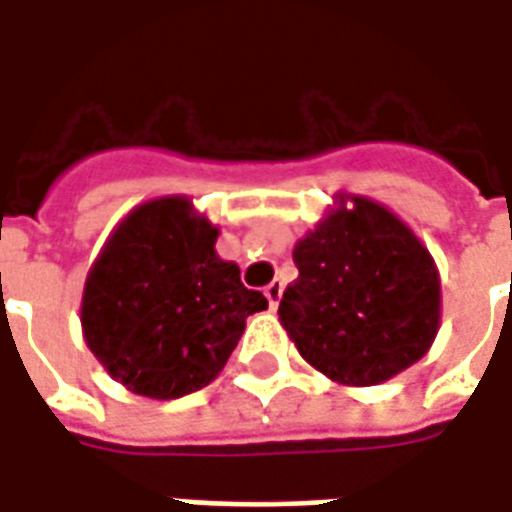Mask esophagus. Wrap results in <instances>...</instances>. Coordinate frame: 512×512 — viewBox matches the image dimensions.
Listing matches in <instances>:
<instances>
[{
  "label": "esophagus",
  "mask_w": 512,
  "mask_h": 512,
  "mask_svg": "<svg viewBox=\"0 0 512 512\" xmlns=\"http://www.w3.org/2000/svg\"><path fill=\"white\" fill-rule=\"evenodd\" d=\"M279 296H282V282H277V279H274L271 285H266V299H268V304H271V310H274V307L279 304Z\"/></svg>",
  "instance_id": "1"
}]
</instances>
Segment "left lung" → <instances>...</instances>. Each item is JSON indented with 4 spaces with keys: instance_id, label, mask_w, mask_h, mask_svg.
<instances>
[{
    "instance_id": "8db88e82",
    "label": "left lung",
    "mask_w": 512,
    "mask_h": 512,
    "mask_svg": "<svg viewBox=\"0 0 512 512\" xmlns=\"http://www.w3.org/2000/svg\"><path fill=\"white\" fill-rule=\"evenodd\" d=\"M293 260L299 277L282 293L279 323L318 373L378 386L428 354L441 326L439 268L386 205L334 194Z\"/></svg>"
}]
</instances>
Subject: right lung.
I'll return each instance as SVG.
<instances>
[{
    "instance_id": "obj_1",
    "label": "right lung",
    "mask_w": 512,
    "mask_h": 512,
    "mask_svg": "<svg viewBox=\"0 0 512 512\" xmlns=\"http://www.w3.org/2000/svg\"><path fill=\"white\" fill-rule=\"evenodd\" d=\"M219 227L186 194L139 202L87 271L82 334L117 384L153 400L197 392L219 376L266 310L241 268L216 252Z\"/></svg>"
}]
</instances>
